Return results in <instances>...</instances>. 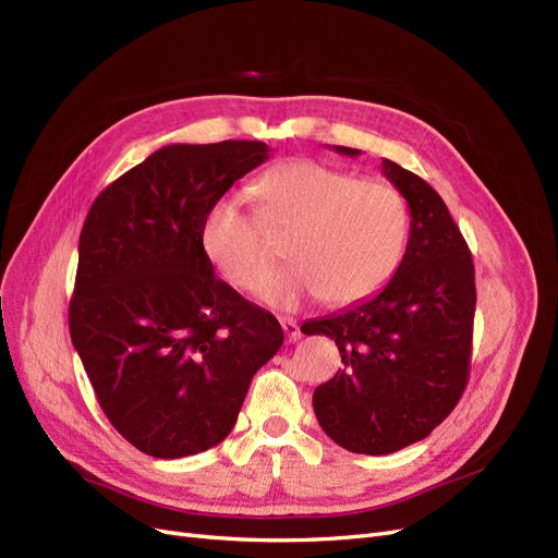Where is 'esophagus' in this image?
I'll list each match as a JSON object with an SVG mask.
<instances>
[{"label":"esophagus","instance_id":"34e87169","mask_svg":"<svg viewBox=\"0 0 558 558\" xmlns=\"http://www.w3.org/2000/svg\"><path fill=\"white\" fill-rule=\"evenodd\" d=\"M281 328H283L288 341H298V339L302 337L300 325H298V320H293V318H281Z\"/></svg>","mask_w":558,"mask_h":558}]
</instances>
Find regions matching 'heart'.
Here are the masks:
<instances>
[{
	"mask_svg": "<svg viewBox=\"0 0 558 558\" xmlns=\"http://www.w3.org/2000/svg\"><path fill=\"white\" fill-rule=\"evenodd\" d=\"M256 191L267 221L291 230L286 254L295 263L265 284L277 263L275 246L240 198H219L203 219L201 244L240 291L265 286L263 298L275 304L320 295L349 306L395 277L409 242V207L390 182L293 159L263 172Z\"/></svg>",
	"mask_w": 558,
	"mask_h": 558,
	"instance_id": "obj_1",
	"label": "heart"
}]
</instances>
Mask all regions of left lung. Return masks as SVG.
<instances>
[{
    "label": "left lung",
    "mask_w": 558,
    "mask_h": 558,
    "mask_svg": "<svg viewBox=\"0 0 558 558\" xmlns=\"http://www.w3.org/2000/svg\"><path fill=\"white\" fill-rule=\"evenodd\" d=\"M383 172L411 213L395 277L351 310L302 325L304 335L335 339L343 362L314 390L320 427L360 454H390L427 438L464 395L473 343L475 270L464 235L444 198L415 172L388 159Z\"/></svg>",
    "instance_id": "left-lung-1"
}]
</instances>
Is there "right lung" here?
I'll return each instance as SVG.
<instances>
[{
  "instance_id": "1",
  "label": "right lung",
  "mask_w": 558,
  "mask_h": 558,
  "mask_svg": "<svg viewBox=\"0 0 558 558\" xmlns=\"http://www.w3.org/2000/svg\"><path fill=\"white\" fill-rule=\"evenodd\" d=\"M267 151L260 141L166 145L87 213L71 341L110 425L149 457L221 444L283 343L279 320L217 279L201 244L207 209Z\"/></svg>"
}]
</instances>
